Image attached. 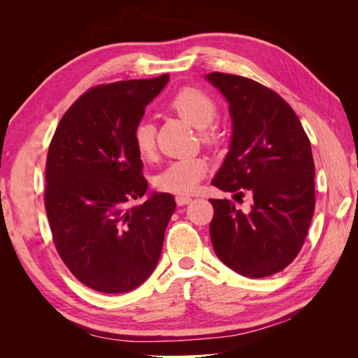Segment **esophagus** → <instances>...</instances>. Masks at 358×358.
Here are the masks:
<instances>
[{"label":"esophagus","instance_id":"34e87169","mask_svg":"<svg viewBox=\"0 0 358 358\" xmlns=\"http://www.w3.org/2000/svg\"><path fill=\"white\" fill-rule=\"evenodd\" d=\"M191 201V197H188V196H176V203H178V206H185V204H188Z\"/></svg>","mask_w":358,"mask_h":358}]
</instances>
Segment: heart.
Wrapping results in <instances>:
<instances>
[{
	"label": "heart",
	"mask_w": 358,
	"mask_h": 358,
	"mask_svg": "<svg viewBox=\"0 0 358 358\" xmlns=\"http://www.w3.org/2000/svg\"><path fill=\"white\" fill-rule=\"evenodd\" d=\"M169 110L179 116L182 121L200 129V140L208 146H218L222 142L224 131L220 125L213 124L218 106L212 96L196 86H183L171 95L167 103ZM133 143L140 158L152 159L157 154L155 127L149 121H140L133 129ZM209 170L208 161L200 157L182 158L157 176L155 185L164 192L188 196L196 192L200 182Z\"/></svg>",
	"instance_id": "1"
}]
</instances>
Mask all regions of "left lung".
<instances>
[{"instance_id":"8db88e82","label":"left lung","mask_w":358,"mask_h":358,"mask_svg":"<svg viewBox=\"0 0 358 358\" xmlns=\"http://www.w3.org/2000/svg\"><path fill=\"white\" fill-rule=\"evenodd\" d=\"M230 103L233 137L212 185L242 200L209 201V233L216 255L234 272L266 278L294 262L315 210V164L309 137L291 106L252 79L213 71L206 76Z\"/></svg>"}]
</instances>
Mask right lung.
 I'll list each match as a JSON object with an SVG mask.
<instances>
[{
    "instance_id": "right-lung-1",
    "label": "right lung",
    "mask_w": 358,
    "mask_h": 358,
    "mask_svg": "<svg viewBox=\"0 0 358 358\" xmlns=\"http://www.w3.org/2000/svg\"><path fill=\"white\" fill-rule=\"evenodd\" d=\"M167 82L162 74L94 86L64 113L50 140L45 208L52 239L76 279L95 291H131L159 259L175 197L159 192L128 203L148 189L133 129Z\"/></svg>"
}]
</instances>
